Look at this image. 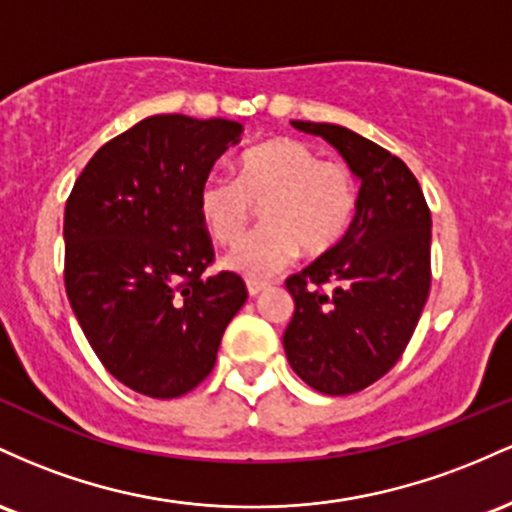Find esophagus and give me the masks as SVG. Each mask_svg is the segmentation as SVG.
<instances>
[{
    "label": "esophagus",
    "mask_w": 512,
    "mask_h": 512,
    "mask_svg": "<svg viewBox=\"0 0 512 512\" xmlns=\"http://www.w3.org/2000/svg\"><path fill=\"white\" fill-rule=\"evenodd\" d=\"M268 287V283H263V280H246V290H249L251 297H256L258 292H263Z\"/></svg>",
    "instance_id": "esophagus-1"
}]
</instances>
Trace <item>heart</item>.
<instances>
[{
  "label": "heart",
  "instance_id": "heart-1",
  "mask_svg": "<svg viewBox=\"0 0 512 512\" xmlns=\"http://www.w3.org/2000/svg\"><path fill=\"white\" fill-rule=\"evenodd\" d=\"M256 207L264 227L242 240ZM358 208V179L348 164L321 159L307 142L268 140L246 149L234 179L208 176L198 188V212L210 237L234 244L227 268L246 278H271L304 254L331 251Z\"/></svg>",
  "mask_w": 512,
  "mask_h": 512
}]
</instances>
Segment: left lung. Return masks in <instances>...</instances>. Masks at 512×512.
Listing matches in <instances>:
<instances>
[{
  "instance_id": "1",
  "label": "left lung",
  "mask_w": 512,
  "mask_h": 512,
  "mask_svg": "<svg viewBox=\"0 0 512 512\" xmlns=\"http://www.w3.org/2000/svg\"><path fill=\"white\" fill-rule=\"evenodd\" d=\"M324 137L360 179L346 237L290 275L295 314L287 363L312 389L355 394L387 375L409 346L430 292V208L411 169L358 132L292 120Z\"/></svg>"
}]
</instances>
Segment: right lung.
Masks as SVG:
<instances>
[{"label": "right lung", "mask_w": 512, "mask_h": 512, "mask_svg": "<svg viewBox=\"0 0 512 512\" xmlns=\"http://www.w3.org/2000/svg\"><path fill=\"white\" fill-rule=\"evenodd\" d=\"M234 120L152 116L108 140L65 205V290L99 360L125 387L174 399L215 367L246 285L215 261L198 188L237 145Z\"/></svg>", "instance_id": "1"}]
</instances>
